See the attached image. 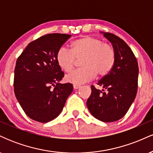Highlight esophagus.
Listing matches in <instances>:
<instances>
[{"mask_svg":"<svg viewBox=\"0 0 153 153\" xmlns=\"http://www.w3.org/2000/svg\"><path fill=\"white\" fill-rule=\"evenodd\" d=\"M73 88H74L75 89H78L79 88H80V85H77V84H74V85H73Z\"/></svg>","mask_w":153,"mask_h":153,"instance_id":"1","label":"esophagus"}]
</instances>
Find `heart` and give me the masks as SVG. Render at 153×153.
<instances>
[{
  "label": "heart",
  "instance_id": "obj_1",
  "mask_svg": "<svg viewBox=\"0 0 153 153\" xmlns=\"http://www.w3.org/2000/svg\"><path fill=\"white\" fill-rule=\"evenodd\" d=\"M71 51L62 47L57 51L56 59L61 69L71 71L76 59H81L82 68L74 70L65 75L67 82L82 84L93 80L96 74L104 76L113 68L116 54L110 45L102 39L91 36H85L75 40L71 45Z\"/></svg>",
  "mask_w": 153,
  "mask_h": 153
}]
</instances>
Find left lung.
I'll return each instance as SVG.
<instances>
[{"label":"left lung","mask_w":153,"mask_h":153,"mask_svg":"<svg viewBox=\"0 0 153 153\" xmlns=\"http://www.w3.org/2000/svg\"><path fill=\"white\" fill-rule=\"evenodd\" d=\"M115 51L113 68L97 85H91L87 106L95 118L103 122H113L125 116L136 97L139 68L136 57L127 44L117 35L104 32Z\"/></svg>","instance_id":"1"}]
</instances>
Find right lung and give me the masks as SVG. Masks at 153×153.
Returning a JSON list of instances; mask_svg holds the SVG:
<instances>
[{
	"mask_svg": "<svg viewBox=\"0 0 153 153\" xmlns=\"http://www.w3.org/2000/svg\"><path fill=\"white\" fill-rule=\"evenodd\" d=\"M71 34H49L30 42L18 57L14 71L15 96L29 118L47 123L62 111L73 92L70 82L59 83L64 72L56 59L57 51Z\"/></svg>",
	"mask_w": 153,
	"mask_h": 153,
	"instance_id": "right-lung-1",
	"label": "right lung"
}]
</instances>
